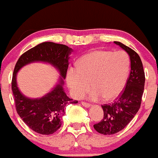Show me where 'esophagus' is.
<instances>
[{
  "mask_svg": "<svg viewBox=\"0 0 158 158\" xmlns=\"http://www.w3.org/2000/svg\"><path fill=\"white\" fill-rule=\"evenodd\" d=\"M81 104H82L83 106H84L85 107H89L90 106H91V104H90L89 103L84 102H81Z\"/></svg>",
  "mask_w": 158,
  "mask_h": 158,
  "instance_id": "esophagus-1",
  "label": "esophagus"
}]
</instances>
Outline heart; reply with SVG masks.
Here are the masks:
<instances>
[{"instance_id": "obj_1", "label": "heart", "mask_w": 158, "mask_h": 158, "mask_svg": "<svg viewBox=\"0 0 158 158\" xmlns=\"http://www.w3.org/2000/svg\"><path fill=\"white\" fill-rule=\"evenodd\" d=\"M130 65L129 56L123 51H93L80 58L76 69L68 71L66 82L75 98L84 96L91 83L90 98L112 101L125 87Z\"/></svg>"}]
</instances>
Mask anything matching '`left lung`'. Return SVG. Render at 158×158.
Returning <instances> with one entry per match:
<instances>
[{
	"label": "left lung",
	"mask_w": 158,
	"mask_h": 158,
	"mask_svg": "<svg viewBox=\"0 0 158 158\" xmlns=\"http://www.w3.org/2000/svg\"><path fill=\"white\" fill-rule=\"evenodd\" d=\"M128 54L131 60V72L125 89L113 103L102 105L104 118L93 125L96 131L104 135L119 132L135 116L141 105L144 91L145 72L137 53L119 42H114Z\"/></svg>",
	"instance_id": "8db88e82"
}]
</instances>
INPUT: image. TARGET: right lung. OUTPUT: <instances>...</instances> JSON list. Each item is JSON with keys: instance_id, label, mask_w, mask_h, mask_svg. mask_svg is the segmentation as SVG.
<instances>
[{"instance_id": "obj_1", "label": "right lung", "mask_w": 158, "mask_h": 158, "mask_svg": "<svg viewBox=\"0 0 158 158\" xmlns=\"http://www.w3.org/2000/svg\"><path fill=\"white\" fill-rule=\"evenodd\" d=\"M72 48L54 42H45L39 44L24 52L15 65L12 79V90L15 103V109L24 123L35 132L44 135L54 134L62 125V117L65 108L69 104H76L66 95L63 90V79L66 77L69 54ZM45 61L59 70L60 83L53 90L40 99H32L22 95L16 83V74L19 69L33 61Z\"/></svg>"}]
</instances>
